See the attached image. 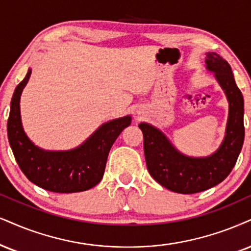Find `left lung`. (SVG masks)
Segmentation results:
<instances>
[{
	"instance_id": "1",
	"label": "left lung",
	"mask_w": 251,
	"mask_h": 251,
	"mask_svg": "<svg viewBox=\"0 0 251 251\" xmlns=\"http://www.w3.org/2000/svg\"><path fill=\"white\" fill-rule=\"evenodd\" d=\"M206 69L214 73L229 102L224 141L208 157H188L173 147L159 129L140 123L144 137L148 170L154 180L168 190L193 194L220 184L233 170L244 141L243 95L235 82L230 65L215 52L206 53Z\"/></svg>"
}]
</instances>
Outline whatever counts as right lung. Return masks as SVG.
I'll use <instances>...</instances> for the list:
<instances>
[{
    "mask_svg": "<svg viewBox=\"0 0 251 251\" xmlns=\"http://www.w3.org/2000/svg\"><path fill=\"white\" fill-rule=\"evenodd\" d=\"M31 70L12 95L8 119V138L15 159L31 182L55 193L82 192L98 185L103 177L111 145L131 117L125 116L102 125L80 147L67 151H45L36 147L23 130L20 100Z\"/></svg>",
    "mask_w": 251,
    "mask_h": 251,
    "instance_id": "right-lung-1",
    "label": "right lung"
}]
</instances>
